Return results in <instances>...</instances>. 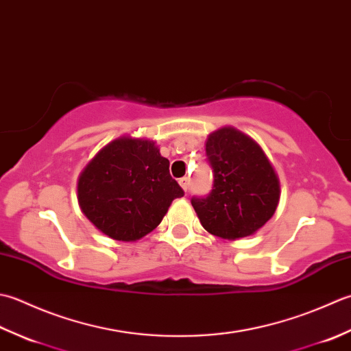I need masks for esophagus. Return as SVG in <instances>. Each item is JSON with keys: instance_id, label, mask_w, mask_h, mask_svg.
Here are the masks:
<instances>
[{"instance_id": "34e87169", "label": "esophagus", "mask_w": 351, "mask_h": 351, "mask_svg": "<svg viewBox=\"0 0 351 351\" xmlns=\"http://www.w3.org/2000/svg\"><path fill=\"white\" fill-rule=\"evenodd\" d=\"M178 183H180V186H182L184 192H188V189H189V178L188 177L180 178V180H178Z\"/></svg>"}]
</instances>
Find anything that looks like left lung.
<instances>
[{
    "label": "left lung",
    "mask_w": 351,
    "mask_h": 351,
    "mask_svg": "<svg viewBox=\"0 0 351 351\" xmlns=\"http://www.w3.org/2000/svg\"><path fill=\"white\" fill-rule=\"evenodd\" d=\"M206 156L212 191L191 199L199 223L228 241L253 234L274 215L280 197L278 178L265 153L250 136L223 127L207 138Z\"/></svg>",
    "instance_id": "1"
}]
</instances>
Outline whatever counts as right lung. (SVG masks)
I'll return each instance as SVG.
<instances>
[{
  "mask_svg": "<svg viewBox=\"0 0 351 351\" xmlns=\"http://www.w3.org/2000/svg\"><path fill=\"white\" fill-rule=\"evenodd\" d=\"M77 191L86 218L125 242L154 230L173 199L184 195L154 142L132 138L107 144L84 168Z\"/></svg>",
  "mask_w": 351,
  "mask_h": 351,
  "instance_id": "add662e5",
  "label": "right lung"
}]
</instances>
